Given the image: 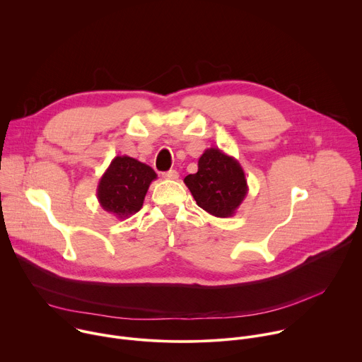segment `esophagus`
<instances>
[{
  "label": "esophagus",
  "instance_id": "1",
  "mask_svg": "<svg viewBox=\"0 0 362 362\" xmlns=\"http://www.w3.org/2000/svg\"><path fill=\"white\" fill-rule=\"evenodd\" d=\"M163 177L169 179V180H177L179 179V173L176 170H169V172L163 173Z\"/></svg>",
  "mask_w": 362,
  "mask_h": 362
}]
</instances>
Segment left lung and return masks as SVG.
<instances>
[{
	"label": "left lung",
	"instance_id": "8db88e82",
	"mask_svg": "<svg viewBox=\"0 0 362 362\" xmlns=\"http://www.w3.org/2000/svg\"><path fill=\"white\" fill-rule=\"evenodd\" d=\"M197 168V173L187 175L183 182L199 208L216 218L233 216L247 194L239 162L221 148L211 147L199 158Z\"/></svg>",
	"mask_w": 362,
	"mask_h": 362
}]
</instances>
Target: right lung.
I'll list each match as a JSON object with an SVG mask.
<instances>
[{"instance_id":"right-lung-1","label":"right lung","mask_w":362,"mask_h":362,"mask_svg":"<svg viewBox=\"0 0 362 362\" xmlns=\"http://www.w3.org/2000/svg\"><path fill=\"white\" fill-rule=\"evenodd\" d=\"M156 177V172L146 163L116 156L98 180V203L117 219H127L141 209L148 186Z\"/></svg>"}]
</instances>
